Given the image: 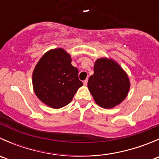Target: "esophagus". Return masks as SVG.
Segmentation results:
<instances>
[{
  "label": "esophagus",
  "mask_w": 159,
  "mask_h": 159,
  "mask_svg": "<svg viewBox=\"0 0 159 159\" xmlns=\"http://www.w3.org/2000/svg\"><path fill=\"white\" fill-rule=\"evenodd\" d=\"M83 84H84V86H86L88 84V80H84V81H83Z\"/></svg>",
  "instance_id": "1"
}]
</instances>
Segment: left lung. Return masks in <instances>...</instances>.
<instances>
[{
    "instance_id": "obj_1",
    "label": "left lung",
    "mask_w": 159,
    "mask_h": 159,
    "mask_svg": "<svg viewBox=\"0 0 159 159\" xmlns=\"http://www.w3.org/2000/svg\"><path fill=\"white\" fill-rule=\"evenodd\" d=\"M130 86L128 74L116 61L110 57L95 61L88 88L98 105L110 109L120 105L128 96Z\"/></svg>"
}]
</instances>
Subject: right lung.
<instances>
[{
  "mask_svg": "<svg viewBox=\"0 0 159 159\" xmlns=\"http://www.w3.org/2000/svg\"><path fill=\"white\" fill-rule=\"evenodd\" d=\"M32 84L40 101L57 109L70 103L83 83L71 57L61 48L51 49L40 58L32 73Z\"/></svg>",
  "mask_w": 159,
  "mask_h": 159,
  "instance_id": "add662e5",
  "label": "right lung"
}]
</instances>
